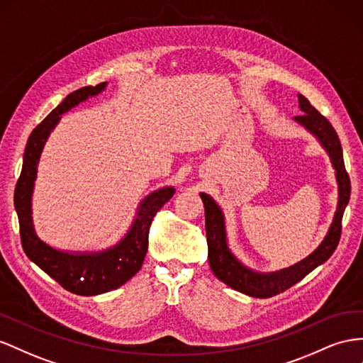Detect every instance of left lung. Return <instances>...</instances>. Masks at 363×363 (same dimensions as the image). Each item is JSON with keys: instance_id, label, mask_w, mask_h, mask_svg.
<instances>
[{"instance_id": "obj_1", "label": "left lung", "mask_w": 363, "mask_h": 363, "mask_svg": "<svg viewBox=\"0 0 363 363\" xmlns=\"http://www.w3.org/2000/svg\"><path fill=\"white\" fill-rule=\"evenodd\" d=\"M298 102L303 114L293 117V121L301 125L303 130H307L313 137H316V140L325 150L333 169H335V177L337 183V206L335 217H333L324 240L320 241L319 246L308 257L293 264L290 267L275 272H257L247 267L246 264H242L235 257L229 247L226 218H224L223 209L209 194L200 192V197L204 204L206 237H208L209 247L208 258L213 275L224 284H228L233 290L253 298H272L278 295V293L286 291L291 286H295L296 282H299L303 277H307L311 270L324 264L337 247V242L340 240L342 217H344V211L350 201V177L345 171L342 146L335 128L307 101V97L298 94Z\"/></svg>"}]
</instances>
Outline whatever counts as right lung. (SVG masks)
<instances>
[{"mask_svg": "<svg viewBox=\"0 0 363 363\" xmlns=\"http://www.w3.org/2000/svg\"><path fill=\"white\" fill-rule=\"evenodd\" d=\"M106 85L108 82L84 86L68 94L32 131L26 145L23 169L13 199L23 249L28 259L60 282L65 290L81 296H96L111 291L123 286L140 270L148 250V233L154 215L175 194L174 186H164L150 192L137 206L130 229L114 246L102 250H61L38 237L33 224L32 199L38 164L47 139L60 123L62 114L90 97L101 94Z\"/></svg>", "mask_w": 363, "mask_h": 363, "instance_id": "add662e5", "label": "right lung"}]
</instances>
